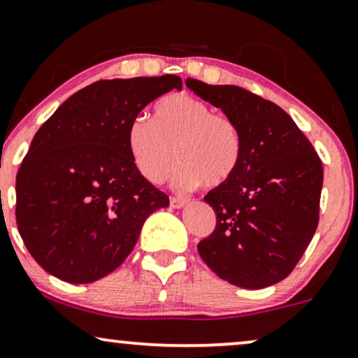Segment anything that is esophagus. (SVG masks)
<instances>
[{
    "label": "esophagus",
    "instance_id": "obj_1",
    "mask_svg": "<svg viewBox=\"0 0 358 358\" xmlns=\"http://www.w3.org/2000/svg\"><path fill=\"white\" fill-rule=\"evenodd\" d=\"M185 205H187V200H185V198H178V196L170 198V206L175 208V210H178V208H182Z\"/></svg>",
    "mask_w": 358,
    "mask_h": 358
}]
</instances>
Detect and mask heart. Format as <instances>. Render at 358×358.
Listing matches in <instances>:
<instances>
[{
    "mask_svg": "<svg viewBox=\"0 0 358 358\" xmlns=\"http://www.w3.org/2000/svg\"><path fill=\"white\" fill-rule=\"evenodd\" d=\"M127 147L140 175L150 183L164 182L176 158V188L189 189L200 183L218 188L236 173L243 140L228 115L188 94H170L153 106L152 120H132Z\"/></svg>",
    "mask_w": 358,
    "mask_h": 358,
    "instance_id": "b5f03b06",
    "label": "heart"
}]
</instances>
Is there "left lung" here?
Segmentation results:
<instances>
[{
  "label": "left lung",
  "instance_id": "obj_1",
  "mask_svg": "<svg viewBox=\"0 0 358 358\" xmlns=\"http://www.w3.org/2000/svg\"><path fill=\"white\" fill-rule=\"evenodd\" d=\"M203 101L238 125L241 162L228 183L208 192L216 226L198 243L213 273L238 287L286 279L319 224L322 162L296 122L274 102L238 85L187 79Z\"/></svg>",
  "mask_w": 358,
  "mask_h": 358
}]
</instances>
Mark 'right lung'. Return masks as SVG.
Instances as JSON below:
<instances>
[{
    "label": "right lung",
    "mask_w": 358,
    "mask_h": 358,
    "mask_svg": "<svg viewBox=\"0 0 358 358\" xmlns=\"http://www.w3.org/2000/svg\"><path fill=\"white\" fill-rule=\"evenodd\" d=\"M178 76L97 80L36 132L16 175V224L34 261L71 284L110 274L169 196L140 175L127 130Z\"/></svg>",
    "instance_id": "add662e5"
}]
</instances>
